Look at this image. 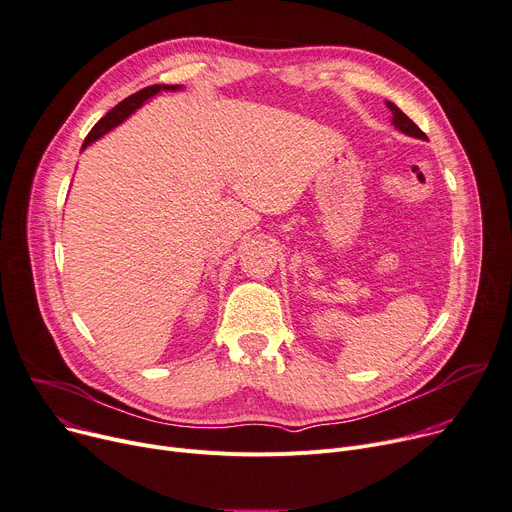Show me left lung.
<instances>
[{"label": "left lung", "mask_w": 512, "mask_h": 512, "mask_svg": "<svg viewBox=\"0 0 512 512\" xmlns=\"http://www.w3.org/2000/svg\"><path fill=\"white\" fill-rule=\"evenodd\" d=\"M387 107H389V111L393 113V125L399 129V131H403V133H407V135H412V138H418V140H428L426 138V133L410 119L407 117L405 113H401L393 102H387Z\"/></svg>", "instance_id": "1"}]
</instances>
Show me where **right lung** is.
Instances as JSON below:
<instances>
[{"label": "right lung", "instance_id": "add662e5", "mask_svg": "<svg viewBox=\"0 0 512 512\" xmlns=\"http://www.w3.org/2000/svg\"><path fill=\"white\" fill-rule=\"evenodd\" d=\"M160 90H179V86H166V84H154V86H148V88H142L140 92H135V94H131V96H127L125 100H121L117 107H113L105 117H102L94 127H92V131L88 133V138L84 140V146H82V150L88 146V144H92L94 140H98V138H102V135H105L107 131H111L113 127H117L121 121H125L135 109H140L142 105H144V100H148L150 96H154V94H158Z\"/></svg>", "mask_w": 512, "mask_h": 512}]
</instances>
